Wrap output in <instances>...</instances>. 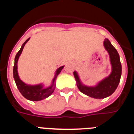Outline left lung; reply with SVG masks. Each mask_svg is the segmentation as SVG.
<instances>
[{
  "label": "left lung",
  "instance_id": "obj_1",
  "mask_svg": "<svg viewBox=\"0 0 134 134\" xmlns=\"http://www.w3.org/2000/svg\"><path fill=\"white\" fill-rule=\"evenodd\" d=\"M104 47L109 55L111 72L94 86H87L81 82L77 72H73L79 90L84 94L96 99H103L113 94L119 85L121 76V64L118 52L108 38L104 41Z\"/></svg>",
  "mask_w": 134,
  "mask_h": 134
}]
</instances>
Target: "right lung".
<instances>
[{
  "label": "right lung",
  "mask_w": 134,
  "mask_h": 134,
  "mask_svg": "<svg viewBox=\"0 0 134 134\" xmlns=\"http://www.w3.org/2000/svg\"><path fill=\"white\" fill-rule=\"evenodd\" d=\"M30 40V38L25 41L21 45V47L20 48L19 51L18 53L16 54L15 58V64L13 66V78L15 81L17 87L19 90V92L21 93L23 96L26 98L27 100H31V101H41L42 100H44L45 98L50 96L52 93H53L55 89V81L57 79V76L59 75L62 70L64 68V66H60L59 68L56 70L55 73L54 77L51 81V84L47 87H44L43 83H40L37 85H28L23 82L20 78H19V75H18V62L19 59V56L21 54L23 51V49L24 47L25 44L27 43Z\"/></svg>",
  "instance_id": "right-lung-1"
}]
</instances>
